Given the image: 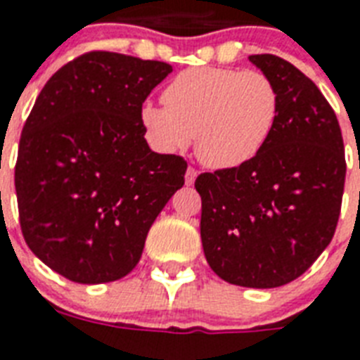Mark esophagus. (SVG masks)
Listing matches in <instances>:
<instances>
[{
  "mask_svg": "<svg viewBox=\"0 0 360 360\" xmlns=\"http://www.w3.org/2000/svg\"><path fill=\"white\" fill-rule=\"evenodd\" d=\"M198 177V172L194 168H188L186 169V174H185V185L186 186H192L194 185V181H196Z\"/></svg>",
  "mask_w": 360,
  "mask_h": 360,
  "instance_id": "34e87169",
  "label": "esophagus"
}]
</instances>
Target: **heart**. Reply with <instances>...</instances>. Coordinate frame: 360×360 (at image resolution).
I'll return each mask as SVG.
<instances>
[{"instance_id": "1", "label": "heart", "mask_w": 360, "mask_h": 360, "mask_svg": "<svg viewBox=\"0 0 360 360\" xmlns=\"http://www.w3.org/2000/svg\"><path fill=\"white\" fill-rule=\"evenodd\" d=\"M164 104L146 103L140 124L158 153H179L192 136L196 155L214 169L239 168L271 140L280 114V93L259 70L194 67L169 82Z\"/></svg>"}]
</instances>
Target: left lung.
<instances>
[{
  "label": "left lung",
  "instance_id": "8db88e82",
  "mask_svg": "<svg viewBox=\"0 0 360 360\" xmlns=\"http://www.w3.org/2000/svg\"><path fill=\"white\" fill-rule=\"evenodd\" d=\"M280 93L278 123L257 157L202 174L203 254L220 278L269 290L299 278L329 246L346 157L335 110L318 86L273 53L248 58Z\"/></svg>",
  "mask_w": 360,
  "mask_h": 360
}]
</instances>
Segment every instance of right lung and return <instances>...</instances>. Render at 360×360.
<instances>
[{
    "mask_svg": "<svg viewBox=\"0 0 360 360\" xmlns=\"http://www.w3.org/2000/svg\"><path fill=\"white\" fill-rule=\"evenodd\" d=\"M169 72L162 61L89 52L39 93L14 186L25 243L65 278L127 276L158 213L185 185V158L151 151L140 124L141 104Z\"/></svg>",
    "mask_w": 360,
    "mask_h": 360,
    "instance_id": "obj_1",
    "label": "right lung"
}]
</instances>
